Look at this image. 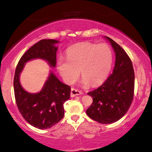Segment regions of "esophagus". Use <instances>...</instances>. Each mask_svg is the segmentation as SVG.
Masks as SVG:
<instances>
[{
	"mask_svg": "<svg viewBox=\"0 0 152 152\" xmlns=\"http://www.w3.org/2000/svg\"><path fill=\"white\" fill-rule=\"evenodd\" d=\"M81 94H82V93L77 90H76V89L72 88L71 91H70V97H73L75 96H77V95H80Z\"/></svg>",
	"mask_w": 152,
	"mask_h": 152,
	"instance_id": "34e87169",
	"label": "esophagus"
}]
</instances>
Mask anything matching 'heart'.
<instances>
[{
	"label": "heart",
	"mask_w": 152,
	"mask_h": 152,
	"mask_svg": "<svg viewBox=\"0 0 152 152\" xmlns=\"http://www.w3.org/2000/svg\"><path fill=\"white\" fill-rule=\"evenodd\" d=\"M67 60L59 59L57 68L68 84H72L78 77L80 70L84 85L100 84L107 77L111 69L113 55L106 43L95 44L83 42L72 45L66 51Z\"/></svg>",
	"instance_id": "1"
}]
</instances>
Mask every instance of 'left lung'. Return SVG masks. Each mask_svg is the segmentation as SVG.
<instances>
[{"instance_id": "obj_1", "label": "left lung", "mask_w": 152, "mask_h": 152, "mask_svg": "<svg viewBox=\"0 0 152 152\" xmlns=\"http://www.w3.org/2000/svg\"><path fill=\"white\" fill-rule=\"evenodd\" d=\"M115 53L113 72L98 88L88 93L93 103L86 114L101 124H111L123 117L132 104L134 95L135 75L132 62L123 48L106 37Z\"/></svg>"}]
</instances>
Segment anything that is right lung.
<instances>
[{
  "mask_svg": "<svg viewBox=\"0 0 152 152\" xmlns=\"http://www.w3.org/2000/svg\"><path fill=\"white\" fill-rule=\"evenodd\" d=\"M58 42L54 39H42L35 43L23 55L14 74V96L19 112L29 124L40 129L50 128L63 118L64 103L70 98V87L51 72L40 92L29 93L22 88L19 76L25 64L37 58L46 60L51 67H55L57 50L55 44Z\"/></svg>",
  "mask_w": 152,
  "mask_h": 152,
  "instance_id": "right-lung-1",
  "label": "right lung"
}]
</instances>
